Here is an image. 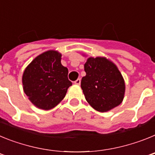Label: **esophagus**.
Returning <instances> with one entry per match:
<instances>
[{"label": "esophagus", "instance_id": "34e87169", "mask_svg": "<svg viewBox=\"0 0 155 155\" xmlns=\"http://www.w3.org/2000/svg\"><path fill=\"white\" fill-rule=\"evenodd\" d=\"M74 84H78V85H79V84H81V79L80 78L77 79V80L74 81Z\"/></svg>", "mask_w": 155, "mask_h": 155}]
</instances>
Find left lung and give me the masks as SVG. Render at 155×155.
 <instances>
[{
  "mask_svg": "<svg viewBox=\"0 0 155 155\" xmlns=\"http://www.w3.org/2000/svg\"><path fill=\"white\" fill-rule=\"evenodd\" d=\"M84 71L81 87L91 107L105 113L123 102L125 82L113 62L105 57H89L84 64Z\"/></svg>",
  "mask_w": 155,
  "mask_h": 155,
  "instance_id": "1",
  "label": "left lung"
}]
</instances>
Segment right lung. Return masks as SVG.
Instances as JSON below:
<instances>
[{
  "label": "right lung",
  "instance_id": "1",
  "mask_svg": "<svg viewBox=\"0 0 155 155\" xmlns=\"http://www.w3.org/2000/svg\"><path fill=\"white\" fill-rule=\"evenodd\" d=\"M61 61V53L49 50L35 57L23 73L25 93L39 109L49 110L55 107L72 85L68 78V69Z\"/></svg>",
  "mask_w": 155,
  "mask_h": 155
}]
</instances>
